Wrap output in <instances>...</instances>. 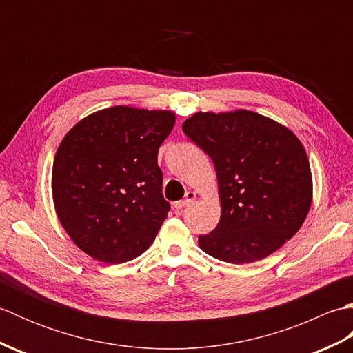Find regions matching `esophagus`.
Instances as JSON below:
<instances>
[{
    "label": "esophagus",
    "instance_id": "obj_1",
    "mask_svg": "<svg viewBox=\"0 0 353 353\" xmlns=\"http://www.w3.org/2000/svg\"><path fill=\"white\" fill-rule=\"evenodd\" d=\"M196 192L194 191H188L186 192V196H185V199L183 200H181V201H176L174 203V208L177 209V211H181V209H183L185 206H188L190 203H192L194 200H196Z\"/></svg>",
    "mask_w": 353,
    "mask_h": 353
}]
</instances>
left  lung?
I'll return each instance as SVG.
<instances>
[{
	"label": "left lung",
	"mask_w": 353,
	"mask_h": 353,
	"mask_svg": "<svg viewBox=\"0 0 353 353\" xmlns=\"http://www.w3.org/2000/svg\"><path fill=\"white\" fill-rule=\"evenodd\" d=\"M211 157L221 216L199 236L211 256L230 264L267 258L297 234L312 203L305 147L288 127L256 112H196L182 125Z\"/></svg>",
	"instance_id": "1"
}]
</instances>
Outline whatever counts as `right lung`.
<instances>
[{
  "label": "right lung",
  "mask_w": 353,
  "mask_h": 353,
  "mask_svg": "<svg viewBox=\"0 0 353 353\" xmlns=\"http://www.w3.org/2000/svg\"><path fill=\"white\" fill-rule=\"evenodd\" d=\"M176 124L171 110L114 106L65 134L51 172L62 228L89 256L121 264L144 253L170 211L157 152Z\"/></svg>",
  "instance_id": "add662e5"
}]
</instances>
